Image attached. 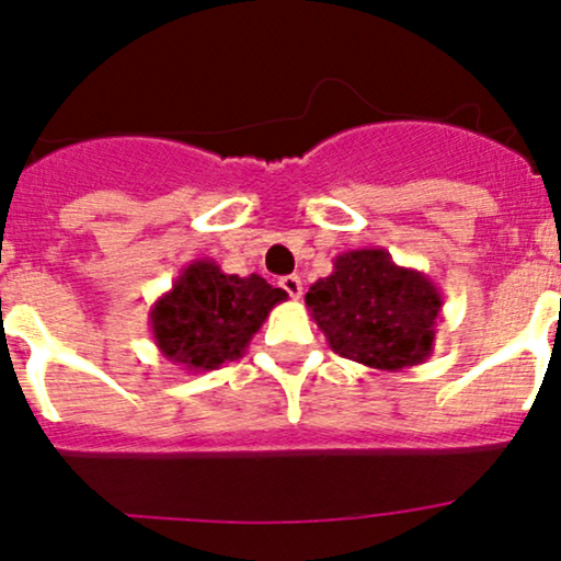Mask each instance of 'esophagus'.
<instances>
[{
  "label": "esophagus",
  "mask_w": 561,
  "mask_h": 561,
  "mask_svg": "<svg viewBox=\"0 0 561 561\" xmlns=\"http://www.w3.org/2000/svg\"><path fill=\"white\" fill-rule=\"evenodd\" d=\"M279 285H282V289H285V293H287L293 300H298L300 295H302V282H300V276H295V274L282 276Z\"/></svg>",
  "instance_id": "1"
}]
</instances>
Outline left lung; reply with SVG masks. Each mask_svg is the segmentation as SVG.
Wrapping results in <instances>:
<instances>
[{
  "label": "left lung",
  "mask_w": 561,
  "mask_h": 561,
  "mask_svg": "<svg viewBox=\"0 0 561 561\" xmlns=\"http://www.w3.org/2000/svg\"><path fill=\"white\" fill-rule=\"evenodd\" d=\"M306 308L334 353L398 371L433 356L443 295L424 272L398 266L388 250L362 248L332 261V274L306 293Z\"/></svg>",
  "instance_id": "obj_1"
}]
</instances>
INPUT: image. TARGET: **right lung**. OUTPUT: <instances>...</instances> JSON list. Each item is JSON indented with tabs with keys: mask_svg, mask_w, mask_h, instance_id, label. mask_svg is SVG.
<instances>
[{
	"mask_svg": "<svg viewBox=\"0 0 561 561\" xmlns=\"http://www.w3.org/2000/svg\"><path fill=\"white\" fill-rule=\"evenodd\" d=\"M287 293L259 274H224L216 261H192L150 308L158 351L186 371H210L248 351Z\"/></svg>",
	"mask_w": 561,
	"mask_h": 561,
	"instance_id": "add662e5",
	"label": "right lung"
}]
</instances>
